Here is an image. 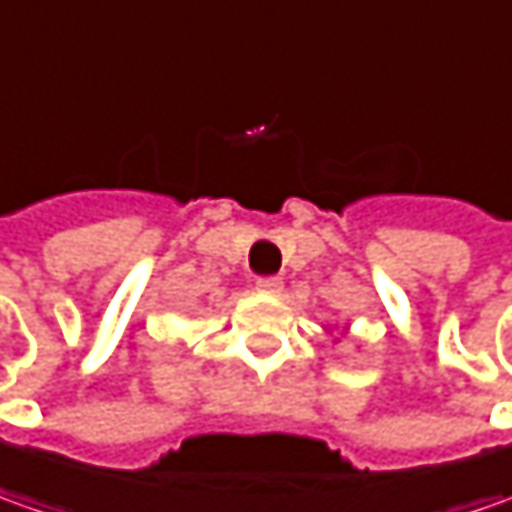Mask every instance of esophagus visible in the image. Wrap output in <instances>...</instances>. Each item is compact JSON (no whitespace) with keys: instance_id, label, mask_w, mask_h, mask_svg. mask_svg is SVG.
I'll return each mask as SVG.
<instances>
[{"instance_id":"esophagus-1","label":"esophagus","mask_w":512,"mask_h":512,"mask_svg":"<svg viewBox=\"0 0 512 512\" xmlns=\"http://www.w3.org/2000/svg\"><path fill=\"white\" fill-rule=\"evenodd\" d=\"M256 287H259L262 293H270V296H276V293H282L285 282H282L279 276H267V279H259V282H256Z\"/></svg>"}]
</instances>
